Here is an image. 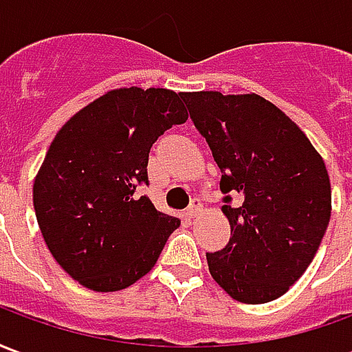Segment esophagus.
<instances>
[{"instance_id": "34e87169", "label": "esophagus", "mask_w": 352, "mask_h": 352, "mask_svg": "<svg viewBox=\"0 0 352 352\" xmlns=\"http://www.w3.org/2000/svg\"><path fill=\"white\" fill-rule=\"evenodd\" d=\"M199 211H201V199L194 198L190 206H188V209H186V214H188L190 219H194V217H198Z\"/></svg>"}]
</instances>
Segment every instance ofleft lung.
I'll use <instances>...</instances> for the list:
<instances>
[{
	"label": "left lung",
	"instance_id": "8db88e82",
	"mask_svg": "<svg viewBox=\"0 0 352 352\" xmlns=\"http://www.w3.org/2000/svg\"><path fill=\"white\" fill-rule=\"evenodd\" d=\"M221 168L228 245L207 252L213 279L241 303L277 300L324 237L332 188L307 135L258 94L181 92ZM239 199L231 206V196Z\"/></svg>",
	"mask_w": 352,
	"mask_h": 352
}]
</instances>
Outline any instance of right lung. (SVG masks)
Returning <instances> with one entry per match:
<instances>
[{"instance_id":"obj_1","label":"right lung","mask_w":352,"mask_h":352,"mask_svg":"<svg viewBox=\"0 0 352 352\" xmlns=\"http://www.w3.org/2000/svg\"><path fill=\"white\" fill-rule=\"evenodd\" d=\"M186 118L173 90L118 88L80 109L50 143L34 183L35 217L50 254L82 287L133 285L179 228L135 188L148 184L154 141Z\"/></svg>"}]
</instances>
